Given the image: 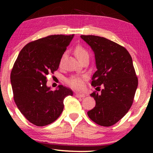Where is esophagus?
I'll return each instance as SVG.
<instances>
[{"label":"esophagus","mask_w":153,"mask_h":153,"mask_svg":"<svg viewBox=\"0 0 153 153\" xmlns=\"http://www.w3.org/2000/svg\"><path fill=\"white\" fill-rule=\"evenodd\" d=\"M75 97H85V94L76 93H75Z\"/></svg>","instance_id":"obj_1"}]
</instances>
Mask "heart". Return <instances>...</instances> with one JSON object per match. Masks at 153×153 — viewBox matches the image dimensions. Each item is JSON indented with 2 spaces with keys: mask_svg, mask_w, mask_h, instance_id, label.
<instances>
[{
  "mask_svg": "<svg viewBox=\"0 0 153 153\" xmlns=\"http://www.w3.org/2000/svg\"><path fill=\"white\" fill-rule=\"evenodd\" d=\"M75 55L77 57V58L80 60L86 56H89L88 53L85 50L84 48L81 47V46H78L75 48L74 50ZM64 56H62L61 59L60 60V63L61 64L63 60ZM84 79L85 76H78V75H74V76H70V78L66 79L67 84H68L70 86L76 89H81L83 87L84 85Z\"/></svg>",
  "mask_w": 153,
  "mask_h": 153,
  "instance_id": "b5f03b06",
  "label": "heart"
}]
</instances>
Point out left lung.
I'll list each match as a JSON object with an SVG mask.
<instances>
[{"label": "left lung", "mask_w": 153, "mask_h": 153, "mask_svg": "<svg viewBox=\"0 0 153 153\" xmlns=\"http://www.w3.org/2000/svg\"><path fill=\"white\" fill-rule=\"evenodd\" d=\"M95 53L97 71L91 85L100 91L91 96L96 105L88 111L93 122L104 127L116 124L128 112L132 105L138 86V78L132 58L125 47L105 37L81 35Z\"/></svg>", "instance_id": "8db88e82"}]
</instances>
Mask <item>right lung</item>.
Masks as SVG:
<instances>
[{
  "instance_id": "1",
  "label": "right lung",
  "mask_w": 153,
  "mask_h": 153,
  "mask_svg": "<svg viewBox=\"0 0 153 153\" xmlns=\"http://www.w3.org/2000/svg\"><path fill=\"white\" fill-rule=\"evenodd\" d=\"M74 35H53L30 42L21 50L10 79L14 100L29 122L42 127L54 122L63 111L64 99L71 89L58 85L51 91L47 76L58 70Z\"/></svg>"
}]
</instances>
